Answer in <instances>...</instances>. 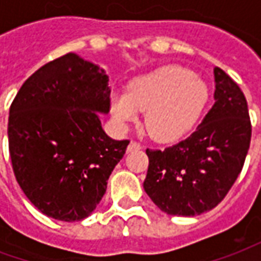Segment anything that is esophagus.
I'll return each instance as SVG.
<instances>
[{"label": "esophagus", "instance_id": "esophagus-1", "mask_svg": "<svg viewBox=\"0 0 261 261\" xmlns=\"http://www.w3.org/2000/svg\"><path fill=\"white\" fill-rule=\"evenodd\" d=\"M141 149V144H138L137 141H131L127 147V152H133V151H138Z\"/></svg>", "mask_w": 261, "mask_h": 261}]
</instances>
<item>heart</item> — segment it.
Masks as SVG:
<instances>
[{"instance_id":"heart-1","label":"heart","mask_w":261,"mask_h":261,"mask_svg":"<svg viewBox=\"0 0 261 261\" xmlns=\"http://www.w3.org/2000/svg\"><path fill=\"white\" fill-rule=\"evenodd\" d=\"M207 99V85L200 78L172 65L131 82L125 95H113L110 110L120 127L136 121L137 112H145L148 134L159 142H169L192 128Z\"/></svg>"}]
</instances>
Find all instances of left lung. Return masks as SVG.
Masks as SVG:
<instances>
[{
  "instance_id": "1",
  "label": "left lung",
  "mask_w": 261,
  "mask_h": 261,
  "mask_svg": "<svg viewBox=\"0 0 261 261\" xmlns=\"http://www.w3.org/2000/svg\"><path fill=\"white\" fill-rule=\"evenodd\" d=\"M214 106L186 140L147 149L144 190L169 215L194 217L224 200L246 159L252 124L246 97L229 75L214 68Z\"/></svg>"
}]
</instances>
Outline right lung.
Returning a JSON list of instances; mask_svg holds the SVG:
<instances>
[{
    "label": "right lung",
    "mask_w": 261,
    "mask_h": 261,
    "mask_svg": "<svg viewBox=\"0 0 261 261\" xmlns=\"http://www.w3.org/2000/svg\"><path fill=\"white\" fill-rule=\"evenodd\" d=\"M110 110L105 69L78 54L50 61L20 86L9 109L8 142L16 181L47 217L72 222L89 217L128 140L103 131Z\"/></svg>",
    "instance_id": "right-lung-1"
}]
</instances>
